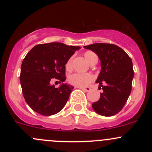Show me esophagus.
I'll return each instance as SVG.
<instances>
[{
    "label": "esophagus",
    "instance_id": "obj_1",
    "mask_svg": "<svg viewBox=\"0 0 152 152\" xmlns=\"http://www.w3.org/2000/svg\"><path fill=\"white\" fill-rule=\"evenodd\" d=\"M79 88L81 89V90H84V91H85V92H89L90 90V87H79Z\"/></svg>",
    "mask_w": 152,
    "mask_h": 152
}]
</instances>
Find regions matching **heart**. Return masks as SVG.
<instances>
[{
  "instance_id": "1",
  "label": "heart",
  "mask_w": 152,
  "mask_h": 152,
  "mask_svg": "<svg viewBox=\"0 0 152 152\" xmlns=\"http://www.w3.org/2000/svg\"><path fill=\"white\" fill-rule=\"evenodd\" d=\"M86 61L88 62L90 65L93 64V62H97L98 56L96 53L91 50H87L84 53ZM71 58L68 59L65 63V68L67 70H70L71 67ZM93 76L90 73H76L70 75L68 78V81L71 85L76 86V87H84L86 86L88 83L91 82L93 81Z\"/></svg>"
}]
</instances>
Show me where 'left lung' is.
Wrapping results in <instances>:
<instances>
[{"label": "left lung", "mask_w": 152, "mask_h": 152, "mask_svg": "<svg viewBox=\"0 0 152 152\" xmlns=\"http://www.w3.org/2000/svg\"><path fill=\"white\" fill-rule=\"evenodd\" d=\"M84 48L98 55L102 67L96 82L103 92L99 100L92 104L93 109L101 115H115L123 109L131 93L132 61L123 49L113 44L94 43Z\"/></svg>", "instance_id": "obj_1"}]
</instances>
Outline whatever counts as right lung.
I'll return each instance as SVG.
<instances>
[{
  "mask_svg": "<svg viewBox=\"0 0 152 152\" xmlns=\"http://www.w3.org/2000/svg\"><path fill=\"white\" fill-rule=\"evenodd\" d=\"M79 49V46L50 42L35 45L27 53L21 65L20 81L24 99L34 111L50 116L65 107L74 88L63 83L65 63ZM51 78L62 84L56 88L50 84Z\"/></svg>",
  "mask_w": 152,
  "mask_h": 152,
  "instance_id": "right-lung-1",
  "label": "right lung"
}]
</instances>
